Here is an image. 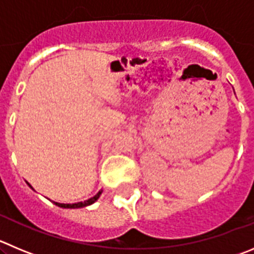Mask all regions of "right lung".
Listing matches in <instances>:
<instances>
[{
    "label": "right lung",
    "mask_w": 254,
    "mask_h": 254,
    "mask_svg": "<svg viewBox=\"0 0 254 254\" xmlns=\"http://www.w3.org/2000/svg\"><path fill=\"white\" fill-rule=\"evenodd\" d=\"M28 186H30V184H28ZM100 194H101V191H99V193L96 194V195H95V196H92V198L87 199V200H85V202L75 203V204H60V203H55V204L59 205V207H61V208H82V207H86V205L92 204V203H94V202H96L99 196H100Z\"/></svg>",
    "instance_id": "right-lung-1"
}]
</instances>
